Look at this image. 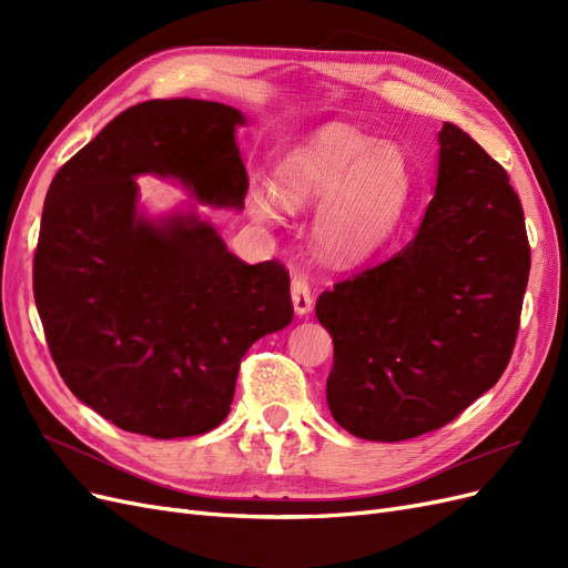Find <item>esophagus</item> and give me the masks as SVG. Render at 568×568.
<instances>
[{"label": "esophagus", "mask_w": 568, "mask_h": 568, "mask_svg": "<svg viewBox=\"0 0 568 568\" xmlns=\"http://www.w3.org/2000/svg\"><path fill=\"white\" fill-rule=\"evenodd\" d=\"M291 303H294V311L298 317L313 311V291L303 274H294V277H291Z\"/></svg>", "instance_id": "obj_1"}]
</instances>
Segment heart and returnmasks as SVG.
Instances as JSON below:
<instances>
[{"mask_svg": "<svg viewBox=\"0 0 568 568\" xmlns=\"http://www.w3.org/2000/svg\"><path fill=\"white\" fill-rule=\"evenodd\" d=\"M409 163L400 146L346 125L315 132L274 170L272 194L286 209L320 201L313 239L329 261H357L379 248L405 211ZM248 211L270 222L274 205L251 196Z\"/></svg>", "mask_w": 568, "mask_h": 568, "instance_id": "heart-1", "label": "heart"}]
</instances>
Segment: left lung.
Segmentation results:
<instances>
[{
    "instance_id": "1",
    "label": "left lung",
    "mask_w": 568,
    "mask_h": 568,
    "mask_svg": "<svg viewBox=\"0 0 568 568\" xmlns=\"http://www.w3.org/2000/svg\"><path fill=\"white\" fill-rule=\"evenodd\" d=\"M438 144L436 192L415 239L315 305L334 341L326 403L365 440L453 422L500 379L519 332L530 270L521 201L467 132L443 123Z\"/></svg>"
}]
</instances>
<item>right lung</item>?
<instances>
[{
  "label": "right lung",
  "mask_w": 568,
  "mask_h": 568,
  "mask_svg": "<svg viewBox=\"0 0 568 568\" xmlns=\"http://www.w3.org/2000/svg\"><path fill=\"white\" fill-rule=\"evenodd\" d=\"M242 111L217 101L136 104L51 180L32 291L65 386L130 434L186 438L230 415L242 357L294 320L288 272L246 265L196 205L244 209ZM140 174L193 201L153 219Z\"/></svg>",
  "instance_id": "1"
}]
</instances>
